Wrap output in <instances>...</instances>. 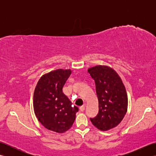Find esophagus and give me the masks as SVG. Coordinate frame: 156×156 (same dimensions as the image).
Wrapping results in <instances>:
<instances>
[{"instance_id":"obj_1","label":"esophagus","mask_w":156,"mask_h":156,"mask_svg":"<svg viewBox=\"0 0 156 156\" xmlns=\"http://www.w3.org/2000/svg\"><path fill=\"white\" fill-rule=\"evenodd\" d=\"M85 107H86V105L85 104L84 105L81 106V107H80V111H84L85 110Z\"/></svg>"}]
</instances>
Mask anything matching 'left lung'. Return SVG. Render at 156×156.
<instances>
[{
    "mask_svg": "<svg viewBox=\"0 0 156 156\" xmlns=\"http://www.w3.org/2000/svg\"><path fill=\"white\" fill-rule=\"evenodd\" d=\"M88 72L95 82L99 108L97 117L90 121L99 130H110L120 123L127 112L125 87L117 72L108 66H95Z\"/></svg>",
    "mask_w": 156,
    "mask_h": 156,
    "instance_id": "1",
    "label": "left lung"
}]
</instances>
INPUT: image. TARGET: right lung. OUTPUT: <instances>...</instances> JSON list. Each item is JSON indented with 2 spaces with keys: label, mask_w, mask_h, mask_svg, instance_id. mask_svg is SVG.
<instances>
[{
  "label": "right lung",
  "mask_w": 156,
  "mask_h": 156,
  "mask_svg": "<svg viewBox=\"0 0 156 156\" xmlns=\"http://www.w3.org/2000/svg\"><path fill=\"white\" fill-rule=\"evenodd\" d=\"M72 71L58 69L43 75L34 94L36 117L48 130L63 133L70 129L78 108L63 93L62 88Z\"/></svg>",
  "instance_id": "right-lung-1"
}]
</instances>
